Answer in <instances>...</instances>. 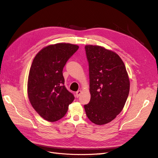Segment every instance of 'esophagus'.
I'll return each instance as SVG.
<instances>
[{
  "mask_svg": "<svg viewBox=\"0 0 158 158\" xmlns=\"http://www.w3.org/2000/svg\"><path fill=\"white\" fill-rule=\"evenodd\" d=\"M81 94H82V91H81V90L77 91V92H76V98H78Z\"/></svg>",
  "mask_w": 158,
  "mask_h": 158,
  "instance_id": "1",
  "label": "esophagus"
}]
</instances>
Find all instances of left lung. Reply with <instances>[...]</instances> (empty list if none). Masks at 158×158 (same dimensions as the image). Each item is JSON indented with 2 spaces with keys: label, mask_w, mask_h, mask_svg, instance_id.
Instances as JSON below:
<instances>
[{
  "label": "left lung",
  "mask_w": 158,
  "mask_h": 158,
  "mask_svg": "<svg viewBox=\"0 0 158 158\" xmlns=\"http://www.w3.org/2000/svg\"><path fill=\"white\" fill-rule=\"evenodd\" d=\"M89 64L91 99L84 105L86 115L95 125L113 121L121 112L130 90L123 61L115 52L98 45L85 46Z\"/></svg>",
  "instance_id": "obj_1"
}]
</instances>
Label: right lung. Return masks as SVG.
Returning <instances> with one entry per match:
<instances>
[{"instance_id":"obj_1","label":"right lung","mask_w":158,"mask_h":158,"mask_svg":"<svg viewBox=\"0 0 158 158\" xmlns=\"http://www.w3.org/2000/svg\"><path fill=\"white\" fill-rule=\"evenodd\" d=\"M78 48L64 43L51 45L33 59L28 76V98L36 112L49 122L63 118L74 99L64 85L63 70Z\"/></svg>"}]
</instances>
